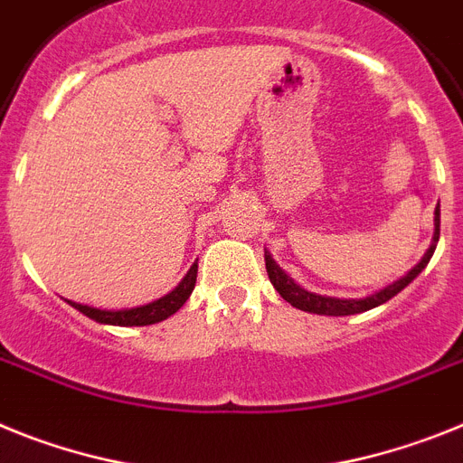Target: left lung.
Masks as SVG:
<instances>
[{
  "label": "left lung",
  "instance_id": "left-lung-1",
  "mask_svg": "<svg viewBox=\"0 0 463 463\" xmlns=\"http://www.w3.org/2000/svg\"><path fill=\"white\" fill-rule=\"evenodd\" d=\"M438 239H440V208L436 211V234H433V243H430L424 260H421V262L417 264L408 276H402L401 280L391 283V286H386L384 290L374 292V295H370V298L365 299H337V298H323V295H316V292H307L304 288H299L298 283L286 274V271L280 269L267 250H264V264H267V274H269V280L274 283L279 295L286 299V302H290L292 307H298V309L302 311H309V314L351 316V314H363V311L374 309V307H379V304L389 302V299L393 298V295H398L402 288L410 286V283L421 274V269H424L426 264H429L430 255H433V250H436Z\"/></svg>",
  "mask_w": 463,
  "mask_h": 463
}]
</instances>
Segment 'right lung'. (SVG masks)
<instances>
[{
  "mask_svg": "<svg viewBox=\"0 0 463 463\" xmlns=\"http://www.w3.org/2000/svg\"><path fill=\"white\" fill-rule=\"evenodd\" d=\"M196 271H199V264L194 262L192 269L187 271V276L183 279V283L175 288L173 292H168L165 298L156 299L152 304H145V307H136V309H121V311H102L93 309V307H86V304L70 302L74 309H79L84 316L93 318L98 323H108V326H152V323L165 321L168 316L175 314L180 307L189 299L194 290V283H196Z\"/></svg>",
  "mask_w": 463,
  "mask_h": 463,
  "instance_id": "add662e5",
  "label": "right lung"
}]
</instances>
